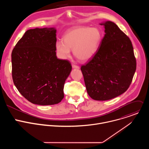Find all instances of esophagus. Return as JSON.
<instances>
[{
    "instance_id": "esophagus-1",
    "label": "esophagus",
    "mask_w": 149,
    "mask_h": 149,
    "mask_svg": "<svg viewBox=\"0 0 149 149\" xmlns=\"http://www.w3.org/2000/svg\"><path fill=\"white\" fill-rule=\"evenodd\" d=\"M72 68L74 69H79V67L78 65H72Z\"/></svg>"
}]
</instances>
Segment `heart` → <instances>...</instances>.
<instances>
[{
  "mask_svg": "<svg viewBox=\"0 0 149 149\" xmlns=\"http://www.w3.org/2000/svg\"><path fill=\"white\" fill-rule=\"evenodd\" d=\"M102 39L100 30L87 26L75 27L67 32L64 39L58 40L55 49L58 56L66 59L70 56L71 49L80 61H87L96 53Z\"/></svg>",
  "mask_w": 149,
  "mask_h": 149,
  "instance_id": "heart-1",
  "label": "heart"
}]
</instances>
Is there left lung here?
<instances>
[{
    "label": "left lung",
    "instance_id": "obj_1",
    "mask_svg": "<svg viewBox=\"0 0 149 149\" xmlns=\"http://www.w3.org/2000/svg\"><path fill=\"white\" fill-rule=\"evenodd\" d=\"M103 25L105 35L92 59L81 70L87 91L94 100L106 101L129 88L136 70V60L129 38L111 21Z\"/></svg>",
    "mask_w": 149,
    "mask_h": 149
}]
</instances>
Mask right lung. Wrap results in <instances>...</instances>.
Returning a JSON list of instances; mask_svg holds the SVG:
<instances>
[{
  "label": "right lung",
  "mask_w": 149,
  "mask_h": 149,
  "mask_svg": "<svg viewBox=\"0 0 149 149\" xmlns=\"http://www.w3.org/2000/svg\"><path fill=\"white\" fill-rule=\"evenodd\" d=\"M56 33L55 28L28 30L12 52L13 83L35 104H56L64 97L63 86L72 66L56 57Z\"/></svg>",
  "instance_id": "add662e5"
}]
</instances>
